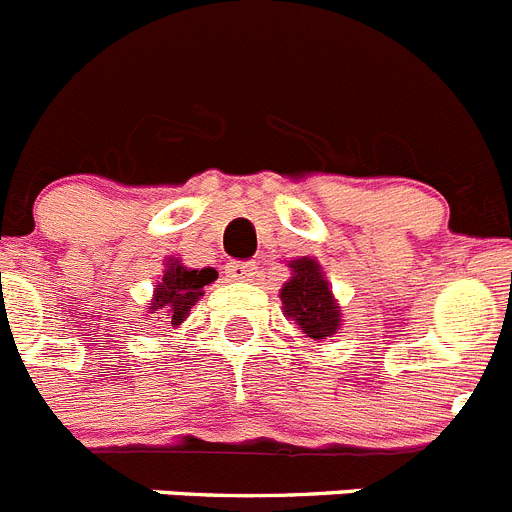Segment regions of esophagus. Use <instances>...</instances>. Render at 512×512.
<instances>
[{"label": "esophagus", "mask_w": 512, "mask_h": 512, "mask_svg": "<svg viewBox=\"0 0 512 512\" xmlns=\"http://www.w3.org/2000/svg\"><path fill=\"white\" fill-rule=\"evenodd\" d=\"M227 273L229 278L237 280V283H252L257 275V267L255 262H229Z\"/></svg>", "instance_id": "obj_1"}]
</instances>
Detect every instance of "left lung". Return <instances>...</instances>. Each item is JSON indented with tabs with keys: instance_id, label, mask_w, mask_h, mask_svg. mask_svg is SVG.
<instances>
[{
	"instance_id": "obj_1",
	"label": "left lung",
	"mask_w": 512,
	"mask_h": 512,
	"mask_svg": "<svg viewBox=\"0 0 512 512\" xmlns=\"http://www.w3.org/2000/svg\"><path fill=\"white\" fill-rule=\"evenodd\" d=\"M290 278L280 288L285 319L293 321L308 339L324 342L342 331V306L336 303L334 290L326 280L316 257L288 260Z\"/></svg>"
}]
</instances>
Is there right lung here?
Here are the masks:
<instances>
[{"mask_svg": "<svg viewBox=\"0 0 512 512\" xmlns=\"http://www.w3.org/2000/svg\"><path fill=\"white\" fill-rule=\"evenodd\" d=\"M214 267H186L181 257H168L165 260V270L160 275L158 285L153 290V298L147 303V313L150 319H163L170 326H181L188 319L191 308L196 306L204 288L216 280Z\"/></svg>", "mask_w": 512, "mask_h": 512, "instance_id": "add662e5", "label": "right lung"}]
</instances>
